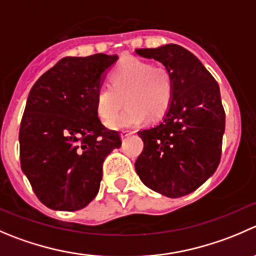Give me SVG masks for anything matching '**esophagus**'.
Here are the masks:
<instances>
[{
  "mask_svg": "<svg viewBox=\"0 0 256 256\" xmlns=\"http://www.w3.org/2000/svg\"><path fill=\"white\" fill-rule=\"evenodd\" d=\"M128 135H131V131H128V130H124V131H121V138H128Z\"/></svg>",
  "mask_w": 256,
  "mask_h": 256,
  "instance_id": "1",
  "label": "esophagus"
}]
</instances>
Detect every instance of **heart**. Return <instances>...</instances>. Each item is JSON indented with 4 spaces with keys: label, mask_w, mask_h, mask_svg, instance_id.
Wrapping results in <instances>:
<instances>
[{
    "label": "heart",
    "mask_w": 256,
    "mask_h": 256,
    "mask_svg": "<svg viewBox=\"0 0 256 256\" xmlns=\"http://www.w3.org/2000/svg\"><path fill=\"white\" fill-rule=\"evenodd\" d=\"M174 94L175 82L168 68L128 57L112 68L110 85L98 88L96 111L102 120L110 121L126 102L125 111L108 125L112 128H131L144 118L151 122L162 118L172 104Z\"/></svg>",
    "instance_id": "1"
}]
</instances>
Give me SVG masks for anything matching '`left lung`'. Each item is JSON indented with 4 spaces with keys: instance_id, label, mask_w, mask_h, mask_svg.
<instances>
[{
    "instance_id": "8db88e82",
    "label": "left lung",
    "mask_w": 256,
    "mask_h": 256,
    "mask_svg": "<svg viewBox=\"0 0 256 256\" xmlns=\"http://www.w3.org/2000/svg\"><path fill=\"white\" fill-rule=\"evenodd\" d=\"M136 54L161 62L175 82L174 100L161 122L138 131L144 150L135 162L140 180L168 198L202 185L222 158L225 111L220 88L195 54L178 44L140 48Z\"/></svg>"
}]
</instances>
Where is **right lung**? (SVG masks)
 <instances>
[{
    "mask_svg": "<svg viewBox=\"0 0 256 256\" xmlns=\"http://www.w3.org/2000/svg\"><path fill=\"white\" fill-rule=\"evenodd\" d=\"M118 60L105 54L64 57L30 91L20 125V160L47 208L75 212L98 195L106 156L121 146L118 131L101 124L96 92Z\"/></svg>",
    "mask_w": 256,
    "mask_h": 256,
    "instance_id": "right-lung-1",
    "label": "right lung"
}]
</instances>
